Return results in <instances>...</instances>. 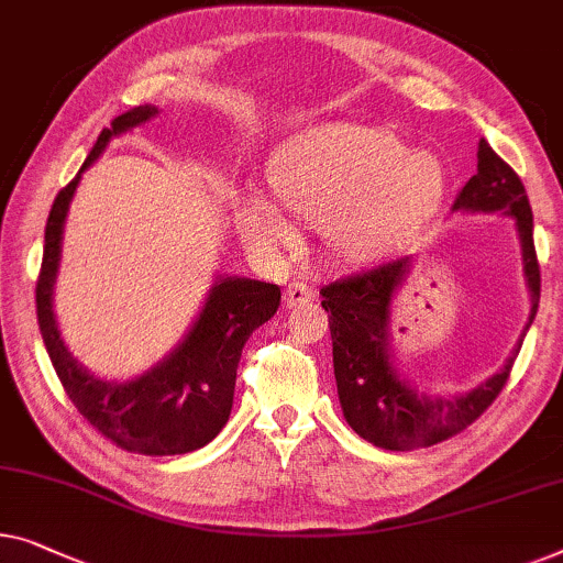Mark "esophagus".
Returning a JSON list of instances; mask_svg holds the SVG:
<instances>
[{
	"mask_svg": "<svg viewBox=\"0 0 563 563\" xmlns=\"http://www.w3.org/2000/svg\"><path fill=\"white\" fill-rule=\"evenodd\" d=\"M312 299H314V291L312 287H307L305 282H291L287 291H284V301H287V307H305Z\"/></svg>",
	"mask_w": 563,
	"mask_h": 563,
	"instance_id": "obj_1",
	"label": "esophagus"
}]
</instances>
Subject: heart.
Here are the masks:
<instances>
[{"label":"heart","mask_w":563,"mask_h":563,"mask_svg":"<svg viewBox=\"0 0 563 563\" xmlns=\"http://www.w3.org/2000/svg\"><path fill=\"white\" fill-rule=\"evenodd\" d=\"M272 200L235 206L243 241L262 254L295 246L297 221L317 225L342 264H371L404 249L442 208L446 173L434 154L409 152L388 129L332 121L301 129L266 165Z\"/></svg>","instance_id":"1"}]
</instances>
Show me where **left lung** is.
I'll use <instances>...</instances> for the list:
<instances>
[{
    "label": "left lung",
    "instance_id": "8db88e82",
    "mask_svg": "<svg viewBox=\"0 0 563 563\" xmlns=\"http://www.w3.org/2000/svg\"><path fill=\"white\" fill-rule=\"evenodd\" d=\"M452 213L510 216L516 221L523 256L531 312L508 361L487 380L460 394L442 396L419 390L398 368L390 317L398 291L411 274V256L340 279L320 291L324 312L330 314L332 365L342 417L357 437L390 452L431 446L467 429L498 398L539 309L541 272L533 246L531 202L520 177L485 140H479L477 146V175L462 187Z\"/></svg>",
    "mask_w": 563,
    "mask_h": 563
}]
</instances>
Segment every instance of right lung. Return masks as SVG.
Instances as JSON below:
<instances>
[{
	"instance_id": "right-lung-1",
	"label": "right lung",
	"mask_w": 563,
	"mask_h": 563,
	"mask_svg": "<svg viewBox=\"0 0 563 563\" xmlns=\"http://www.w3.org/2000/svg\"><path fill=\"white\" fill-rule=\"evenodd\" d=\"M154 117H159L157 106L144 103L113 119L111 129L99 134L78 175L58 192L47 216L43 268L35 291L37 324L47 355L80 417L121 450L165 457L200 450L225 427L233 409L241 350L251 332L276 314L282 289L246 276H218L183 340L134 378H99L73 357L53 309L65 218L73 195L80 177L101 157L111 140L150 124Z\"/></svg>"
}]
</instances>
